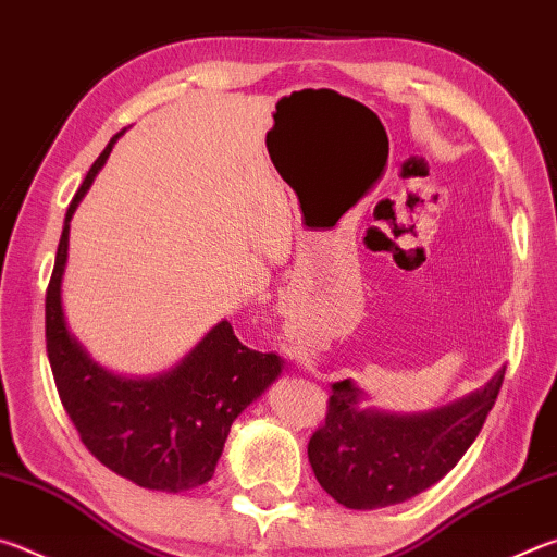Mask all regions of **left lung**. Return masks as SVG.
I'll list each match as a JSON object with an SVG mask.
<instances>
[{"mask_svg": "<svg viewBox=\"0 0 557 557\" xmlns=\"http://www.w3.org/2000/svg\"><path fill=\"white\" fill-rule=\"evenodd\" d=\"M504 373L467 398L410 418L361 410V391L351 381L334 383L326 422L307 445L317 482L334 502L356 511L403 504L425 492L482 432Z\"/></svg>", "mask_w": 557, "mask_h": 557, "instance_id": "8db88e82", "label": "left lung"}]
</instances>
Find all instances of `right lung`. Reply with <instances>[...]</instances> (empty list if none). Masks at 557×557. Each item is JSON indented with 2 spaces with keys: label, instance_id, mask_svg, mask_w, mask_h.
Masks as SVG:
<instances>
[{
  "label": "right lung",
  "instance_id": "obj_1",
  "mask_svg": "<svg viewBox=\"0 0 557 557\" xmlns=\"http://www.w3.org/2000/svg\"><path fill=\"white\" fill-rule=\"evenodd\" d=\"M117 137L92 162L65 213L46 289V351L63 408L100 465L154 492H188L213 476L233 420L277 379L282 361L243 346L221 322L176 369L132 381L102 371L71 336L61 307L69 223Z\"/></svg>",
  "mask_w": 557,
  "mask_h": 557
}]
</instances>
